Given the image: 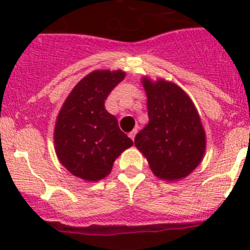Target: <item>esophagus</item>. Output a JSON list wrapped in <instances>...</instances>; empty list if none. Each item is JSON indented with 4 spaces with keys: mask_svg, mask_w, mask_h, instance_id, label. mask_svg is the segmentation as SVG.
Returning <instances> with one entry per match:
<instances>
[{
    "mask_svg": "<svg viewBox=\"0 0 250 250\" xmlns=\"http://www.w3.org/2000/svg\"><path fill=\"white\" fill-rule=\"evenodd\" d=\"M137 133H138V129H137V128H135V129H133L132 132H130L129 134H128V135H129V138H130V139H132V140H134V138H135V135H137Z\"/></svg>",
    "mask_w": 250,
    "mask_h": 250,
    "instance_id": "34e87169",
    "label": "esophagus"
}]
</instances>
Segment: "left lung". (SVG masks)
Here are the masks:
<instances>
[{"mask_svg": "<svg viewBox=\"0 0 250 250\" xmlns=\"http://www.w3.org/2000/svg\"><path fill=\"white\" fill-rule=\"evenodd\" d=\"M147 97L148 123L137 134L134 145L157 178L178 181L202 162L206 132L191 98L170 81L143 77Z\"/></svg>", "mask_w": 250, "mask_h": 250, "instance_id": "left-lung-1", "label": "left lung"}]
</instances>
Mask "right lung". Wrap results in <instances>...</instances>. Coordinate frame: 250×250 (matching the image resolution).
Returning <instances> with one entry per match:
<instances>
[{
    "label": "right lung",
    "instance_id": "obj_1",
    "mask_svg": "<svg viewBox=\"0 0 250 250\" xmlns=\"http://www.w3.org/2000/svg\"><path fill=\"white\" fill-rule=\"evenodd\" d=\"M125 76L122 70L90 72L75 85L59 111L54 128L55 153L59 162L82 180L104 179L116 158L133 145L104 105Z\"/></svg>",
    "mask_w": 250,
    "mask_h": 250
}]
</instances>
